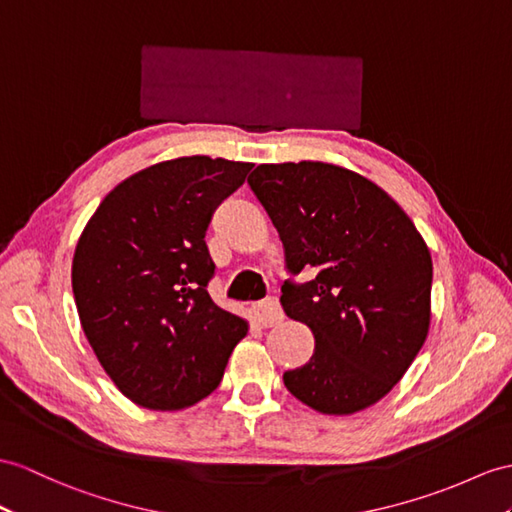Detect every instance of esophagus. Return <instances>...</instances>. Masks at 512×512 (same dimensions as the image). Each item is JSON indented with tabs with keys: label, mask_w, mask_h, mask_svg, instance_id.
<instances>
[{
	"label": "esophagus",
	"mask_w": 512,
	"mask_h": 512,
	"mask_svg": "<svg viewBox=\"0 0 512 512\" xmlns=\"http://www.w3.org/2000/svg\"><path fill=\"white\" fill-rule=\"evenodd\" d=\"M249 313H252L254 321H258V326H263V328H271L282 321V308L273 297L254 302L252 306H249Z\"/></svg>",
	"instance_id": "34e87169"
}]
</instances>
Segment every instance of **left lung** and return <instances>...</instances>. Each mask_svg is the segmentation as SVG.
<instances>
[{"label":"left lung","mask_w":512,"mask_h":512,"mask_svg":"<svg viewBox=\"0 0 512 512\" xmlns=\"http://www.w3.org/2000/svg\"><path fill=\"white\" fill-rule=\"evenodd\" d=\"M284 245L282 308L315 334L284 386L323 415H354L402 380L430 330L432 258L415 223L378 184L330 162L258 165L247 178Z\"/></svg>","instance_id":"left-lung-1"}]
</instances>
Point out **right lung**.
Segmentation results:
<instances>
[{
	"label": "right lung",
	"mask_w": 512,
	"mask_h": 512,
	"mask_svg": "<svg viewBox=\"0 0 512 512\" xmlns=\"http://www.w3.org/2000/svg\"><path fill=\"white\" fill-rule=\"evenodd\" d=\"M252 162L182 156L117 184L80 234L71 265L82 330L117 389L149 410L213 393L247 321L206 286V230Z\"/></svg>",
	"instance_id": "1"
}]
</instances>
